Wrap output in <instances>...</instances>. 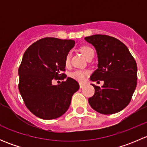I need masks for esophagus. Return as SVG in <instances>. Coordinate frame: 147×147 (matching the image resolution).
<instances>
[{
  "label": "esophagus",
  "instance_id": "esophagus-1",
  "mask_svg": "<svg viewBox=\"0 0 147 147\" xmlns=\"http://www.w3.org/2000/svg\"><path fill=\"white\" fill-rule=\"evenodd\" d=\"M84 83L80 82V88H82V87H84Z\"/></svg>",
  "mask_w": 147,
  "mask_h": 147
}]
</instances>
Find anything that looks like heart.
I'll use <instances>...</instances> for the list:
<instances>
[{
    "instance_id": "heart-1",
    "label": "heart",
    "mask_w": 147,
    "mask_h": 147,
    "mask_svg": "<svg viewBox=\"0 0 147 147\" xmlns=\"http://www.w3.org/2000/svg\"><path fill=\"white\" fill-rule=\"evenodd\" d=\"M81 53H82L83 55L87 59L90 58L92 56H94V51L91 47L88 45H83L80 48ZM70 57L71 53H68L66 55L65 58V64L66 66H68L70 64ZM90 74V70L88 69H76L69 74V77L75 80L78 81L80 82H82L85 80L86 78Z\"/></svg>"
}]
</instances>
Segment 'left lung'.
Segmentation results:
<instances>
[{
	"label": "left lung",
	"instance_id": "obj_1",
	"mask_svg": "<svg viewBox=\"0 0 147 147\" xmlns=\"http://www.w3.org/2000/svg\"><path fill=\"white\" fill-rule=\"evenodd\" d=\"M84 40L95 47L98 57V68L90 80L104 81L102 87L92 84L95 90L89 104L102 115L119 112L129 105L137 87V63L127 46L117 38L94 35Z\"/></svg>",
	"mask_w": 147,
	"mask_h": 147
}]
</instances>
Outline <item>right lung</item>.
<instances>
[{"label": "right lung", "mask_w": 147, "mask_h": 147, "mask_svg": "<svg viewBox=\"0 0 147 147\" xmlns=\"http://www.w3.org/2000/svg\"><path fill=\"white\" fill-rule=\"evenodd\" d=\"M75 43L72 40L44 38L25 52L18 69V89L26 106L38 117L54 119L61 117L79 90L78 82L71 78L60 84H52L53 79L66 78L63 73L65 58Z\"/></svg>", "instance_id": "1"}]
</instances>
